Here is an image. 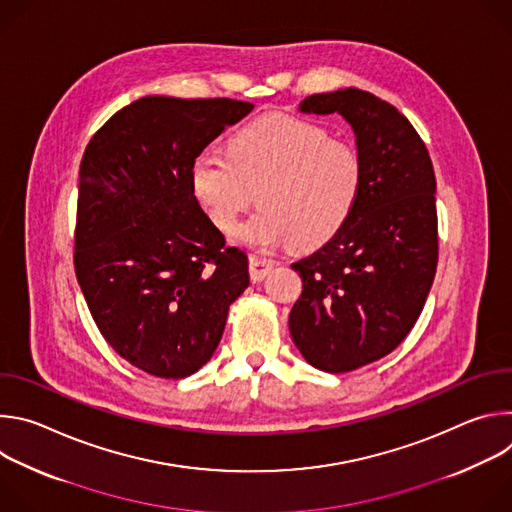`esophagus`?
Segmentation results:
<instances>
[{"label":"esophagus","instance_id":"1","mask_svg":"<svg viewBox=\"0 0 512 512\" xmlns=\"http://www.w3.org/2000/svg\"><path fill=\"white\" fill-rule=\"evenodd\" d=\"M273 267H275V261H271L265 255H251L249 257V273H251L253 281H261L263 277H267Z\"/></svg>","mask_w":512,"mask_h":512}]
</instances>
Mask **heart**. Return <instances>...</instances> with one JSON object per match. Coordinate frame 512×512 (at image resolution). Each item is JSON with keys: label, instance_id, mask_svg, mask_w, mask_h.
Returning <instances> with one entry per match:
<instances>
[{"label": "heart", "instance_id": "b5f03b06", "mask_svg": "<svg viewBox=\"0 0 512 512\" xmlns=\"http://www.w3.org/2000/svg\"><path fill=\"white\" fill-rule=\"evenodd\" d=\"M364 184L356 145L291 115L255 119L231 135L227 156L208 148L190 164L192 196L216 229L231 231L257 192L261 208L235 237L259 249L322 247L346 227Z\"/></svg>", "mask_w": 512, "mask_h": 512}]
</instances>
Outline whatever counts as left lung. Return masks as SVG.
I'll return each instance as SVG.
<instances>
[{
	"instance_id": "obj_1",
	"label": "left lung",
	"mask_w": 512,
	"mask_h": 512,
	"mask_svg": "<svg viewBox=\"0 0 512 512\" xmlns=\"http://www.w3.org/2000/svg\"><path fill=\"white\" fill-rule=\"evenodd\" d=\"M300 111L342 115L367 164L346 227L291 263L304 287L289 312L291 340L312 367L348 373L395 350L425 306L437 267L435 174L409 119L373 93H320Z\"/></svg>"
}]
</instances>
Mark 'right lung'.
I'll return each instance as SVG.
<instances>
[{
  "label": "right lung",
  "instance_id": "obj_1",
  "mask_svg": "<svg viewBox=\"0 0 512 512\" xmlns=\"http://www.w3.org/2000/svg\"><path fill=\"white\" fill-rule=\"evenodd\" d=\"M253 111L235 99L143 97L89 141L79 172L75 271L111 348L160 379H184L221 342L249 285L247 255L196 204L190 164Z\"/></svg>",
  "mask_w": 512,
  "mask_h": 512
}]
</instances>
